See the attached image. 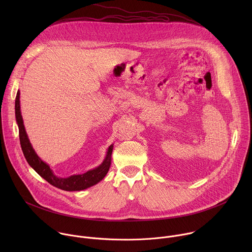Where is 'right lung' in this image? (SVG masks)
I'll use <instances>...</instances> for the list:
<instances>
[{
	"label": "right lung",
	"instance_id": "1",
	"mask_svg": "<svg viewBox=\"0 0 252 252\" xmlns=\"http://www.w3.org/2000/svg\"><path fill=\"white\" fill-rule=\"evenodd\" d=\"M15 111H16V120L19 126V136H20V142H21L23 154L28 163L43 178H45L49 184L63 190L77 191V190L86 189L88 188H91L96 185L106 175L111 166L113 145L109 148V150H107L106 157L103 162L96 168L93 170H89L84 174L71 175L66 178H61L56 176L53 173L50 166L37 156V154L34 153L33 149L32 148V145L25 130L23 118L20 111V92L17 93L16 101H15Z\"/></svg>",
	"mask_w": 252,
	"mask_h": 252
}]
</instances>
